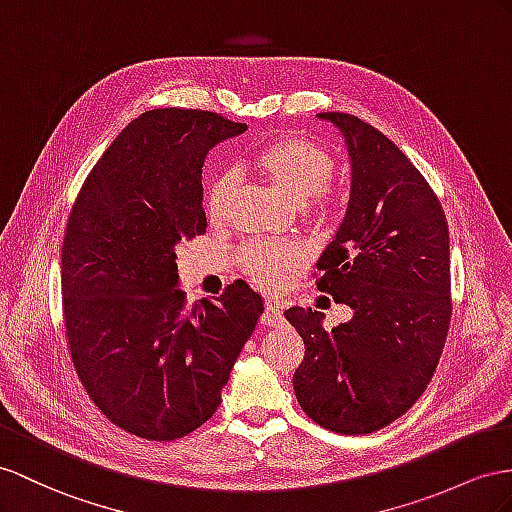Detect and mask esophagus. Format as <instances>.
<instances>
[{
    "instance_id": "1",
    "label": "esophagus",
    "mask_w": 512,
    "mask_h": 512,
    "mask_svg": "<svg viewBox=\"0 0 512 512\" xmlns=\"http://www.w3.org/2000/svg\"><path fill=\"white\" fill-rule=\"evenodd\" d=\"M283 322H285V318H283V311H281L279 303H266L264 316H261V324H266V326H281Z\"/></svg>"
}]
</instances>
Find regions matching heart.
Masks as SVG:
<instances>
[{
  "label": "heart",
  "mask_w": 512,
  "mask_h": 512,
  "mask_svg": "<svg viewBox=\"0 0 512 512\" xmlns=\"http://www.w3.org/2000/svg\"><path fill=\"white\" fill-rule=\"evenodd\" d=\"M253 168L274 190L294 205H307L324 190L333 177V157L320 144L300 136H281L266 142L255 157ZM238 186L235 173H222L214 179L207 194V214L214 222L227 214ZM244 270L261 287L277 283L281 270L300 264V253L292 246L251 244L242 251Z\"/></svg>",
  "instance_id": "heart-1"
}]
</instances>
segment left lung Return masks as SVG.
Segmentation results:
<instances>
[{"instance_id":"1","label":"left lung","mask_w":512,"mask_h":512,"mask_svg":"<svg viewBox=\"0 0 512 512\" xmlns=\"http://www.w3.org/2000/svg\"><path fill=\"white\" fill-rule=\"evenodd\" d=\"M344 136L350 199L318 259V290L352 309L324 329V313L292 307L303 337L294 393L320 426L368 435L404 415L426 391L448 337L450 233L426 179L381 131L344 112H322Z\"/></svg>"}]
</instances>
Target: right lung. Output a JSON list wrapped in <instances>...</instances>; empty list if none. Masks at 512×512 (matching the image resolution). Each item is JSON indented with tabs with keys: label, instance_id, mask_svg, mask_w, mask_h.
Masks as SVG:
<instances>
[{
	"label": "right lung",
	"instance_id": "right-lung-1",
	"mask_svg": "<svg viewBox=\"0 0 512 512\" xmlns=\"http://www.w3.org/2000/svg\"><path fill=\"white\" fill-rule=\"evenodd\" d=\"M244 123L205 110H151L90 170L62 242V309L77 376L131 435L173 441L220 404L264 313L244 281L186 307L177 248L205 233L203 164Z\"/></svg>",
	"mask_w": 512,
	"mask_h": 512
}]
</instances>
